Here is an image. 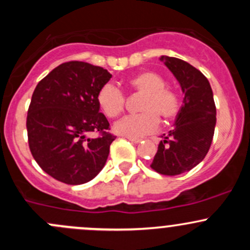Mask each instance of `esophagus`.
Segmentation results:
<instances>
[{
    "label": "esophagus",
    "instance_id": "34e87169",
    "mask_svg": "<svg viewBox=\"0 0 250 250\" xmlns=\"http://www.w3.org/2000/svg\"><path fill=\"white\" fill-rule=\"evenodd\" d=\"M127 139L133 144H139L141 141V139H139V138H127Z\"/></svg>",
    "mask_w": 250,
    "mask_h": 250
}]
</instances>
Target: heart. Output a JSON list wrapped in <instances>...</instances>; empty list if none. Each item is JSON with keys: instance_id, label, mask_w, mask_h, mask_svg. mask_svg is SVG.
<instances>
[{"instance_id": "b5f03b06", "label": "heart", "mask_w": 250, "mask_h": 250, "mask_svg": "<svg viewBox=\"0 0 250 250\" xmlns=\"http://www.w3.org/2000/svg\"><path fill=\"white\" fill-rule=\"evenodd\" d=\"M134 92L143 93L138 115H127L115 122L113 130L128 138H141L152 134L160 127V117L170 120L178 112V100L170 90L166 89L165 80L153 71H143L128 82ZM100 110L113 118L125 109V97L112 83H105L97 94Z\"/></svg>"}]
</instances>
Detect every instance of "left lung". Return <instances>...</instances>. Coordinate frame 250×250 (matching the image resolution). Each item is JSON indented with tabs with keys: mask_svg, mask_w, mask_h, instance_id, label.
I'll list each match as a JSON object with an SVG mask.
<instances>
[{
	"mask_svg": "<svg viewBox=\"0 0 250 250\" xmlns=\"http://www.w3.org/2000/svg\"><path fill=\"white\" fill-rule=\"evenodd\" d=\"M184 93L175 127L162 135L151 168L162 175H179L201 163L213 140L216 107L209 81L200 70L173 57H162Z\"/></svg>",
	"mask_w": 250,
	"mask_h": 250,
	"instance_id": "8db88e82",
	"label": "left lung"
}]
</instances>
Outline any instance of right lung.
I'll return each instance as SVG.
<instances>
[{"mask_svg":"<svg viewBox=\"0 0 250 250\" xmlns=\"http://www.w3.org/2000/svg\"><path fill=\"white\" fill-rule=\"evenodd\" d=\"M111 74L84 62H67L36 85L27 110L29 147L48 175L67 185H81L99 174L115 135L99 112L97 94ZM100 133L92 140L87 134Z\"/></svg>","mask_w":250,"mask_h":250,"instance_id":"1","label":"right lung"}]
</instances>
